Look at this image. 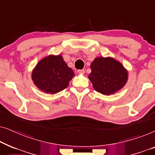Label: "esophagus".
Here are the masks:
<instances>
[{"label":"esophagus","instance_id":"1","mask_svg":"<svg viewBox=\"0 0 155 155\" xmlns=\"http://www.w3.org/2000/svg\"><path fill=\"white\" fill-rule=\"evenodd\" d=\"M78 73H80V74H83L84 73V70H78Z\"/></svg>","mask_w":155,"mask_h":155}]
</instances>
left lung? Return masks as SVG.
I'll use <instances>...</instances> for the list:
<instances>
[{
  "instance_id": "obj_1",
  "label": "left lung",
  "mask_w": 155,
  "mask_h": 155,
  "mask_svg": "<svg viewBox=\"0 0 155 155\" xmlns=\"http://www.w3.org/2000/svg\"><path fill=\"white\" fill-rule=\"evenodd\" d=\"M92 72L88 78L94 90L101 94L110 95L122 89L128 80L127 70L111 57H98L90 65Z\"/></svg>"
}]
</instances>
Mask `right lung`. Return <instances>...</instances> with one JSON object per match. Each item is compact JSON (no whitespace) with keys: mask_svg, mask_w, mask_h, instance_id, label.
I'll return each instance as SVG.
<instances>
[{"mask_svg":"<svg viewBox=\"0 0 155 155\" xmlns=\"http://www.w3.org/2000/svg\"><path fill=\"white\" fill-rule=\"evenodd\" d=\"M74 75L62 56L49 55L39 61L33 70L31 79L40 90L54 94L66 88Z\"/></svg>","mask_w":155,"mask_h":155,"instance_id":"obj_1","label":"right lung"}]
</instances>
